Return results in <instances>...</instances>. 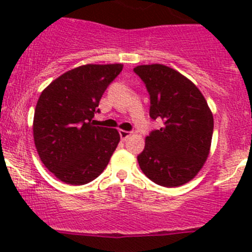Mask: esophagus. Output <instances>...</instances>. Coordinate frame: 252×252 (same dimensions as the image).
<instances>
[{
    "instance_id": "obj_1",
    "label": "esophagus",
    "mask_w": 252,
    "mask_h": 252,
    "mask_svg": "<svg viewBox=\"0 0 252 252\" xmlns=\"http://www.w3.org/2000/svg\"><path fill=\"white\" fill-rule=\"evenodd\" d=\"M119 135H121L122 140H126V139L131 135V133L130 131H126V130H119Z\"/></svg>"
}]
</instances>
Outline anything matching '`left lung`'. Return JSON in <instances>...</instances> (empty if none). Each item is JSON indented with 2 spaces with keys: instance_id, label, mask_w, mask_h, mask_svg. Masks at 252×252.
Instances as JSON below:
<instances>
[{
  "instance_id": "8db88e82",
  "label": "left lung",
  "mask_w": 252,
  "mask_h": 252,
  "mask_svg": "<svg viewBox=\"0 0 252 252\" xmlns=\"http://www.w3.org/2000/svg\"><path fill=\"white\" fill-rule=\"evenodd\" d=\"M134 72L150 95V117L163 126L146 136L138 156L144 174L161 187L174 188L199 173L210 154L213 116L195 84L163 64L138 65Z\"/></svg>"
}]
</instances>
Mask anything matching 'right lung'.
Wrapping results in <instances>:
<instances>
[{
    "label": "right lung",
    "mask_w": 252,
    "mask_h": 252,
    "mask_svg": "<svg viewBox=\"0 0 252 252\" xmlns=\"http://www.w3.org/2000/svg\"><path fill=\"white\" fill-rule=\"evenodd\" d=\"M123 64H86L68 70L40 95L34 114V141L45 167L72 185L93 182L110 162L121 136L95 126L98 103Z\"/></svg>",
    "instance_id": "right-lung-1"
}]
</instances>
